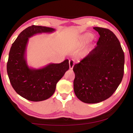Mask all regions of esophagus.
Returning <instances> with one entry per match:
<instances>
[{
  "label": "esophagus",
  "instance_id": "esophagus-1",
  "mask_svg": "<svg viewBox=\"0 0 133 133\" xmlns=\"http://www.w3.org/2000/svg\"><path fill=\"white\" fill-rule=\"evenodd\" d=\"M74 65H75V62L73 60H69V68L70 69H73Z\"/></svg>",
  "mask_w": 133,
  "mask_h": 133
}]
</instances>
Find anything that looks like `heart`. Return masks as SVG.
<instances>
[{
  "mask_svg": "<svg viewBox=\"0 0 133 133\" xmlns=\"http://www.w3.org/2000/svg\"><path fill=\"white\" fill-rule=\"evenodd\" d=\"M92 37H93V36L90 33H85L80 37V42L82 43H84L91 39Z\"/></svg>",
  "mask_w": 133,
  "mask_h": 133,
  "instance_id": "b5f03b06",
  "label": "heart"
}]
</instances>
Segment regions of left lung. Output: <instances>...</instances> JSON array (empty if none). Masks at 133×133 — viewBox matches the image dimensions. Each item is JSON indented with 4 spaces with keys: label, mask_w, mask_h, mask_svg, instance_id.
Instances as JSON below:
<instances>
[{
    "label": "left lung",
    "mask_w": 133,
    "mask_h": 133,
    "mask_svg": "<svg viewBox=\"0 0 133 133\" xmlns=\"http://www.w3.org/2000/svg\"><path fill=\"white\" fill-rule=\"evenodd\" d=\"M100 35L97 46L73 67L74 91L82 102L93 104L109 98L122 81L124 54L109 29L94 27Z\"/></svg>",
    "instance_id": "1"
}]
</instances>
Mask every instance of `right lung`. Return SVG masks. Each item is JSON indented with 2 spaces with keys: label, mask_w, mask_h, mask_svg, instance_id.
<instances>
[{
  "label": "right lung",
  "mask_w": 133,
  "mask_h": 133,
  "mask_svg": "<svg viewBox=\"0 0 133 133\" xmlns=\"http://www.w3.org/2000/svg\"><path fill=\"white\" fill-rule=\"evenodd\" d=\"M55 30L46 26H29L20 33L10 48L7 63L9 78L16 92L28 100L40 102L50 98L55 93L56 84L69 69L68 59L39 69L28 64L26 48L29 38Z\"/></svg>",
  "instance_id": "right-lung-1"
}]
</instances>
